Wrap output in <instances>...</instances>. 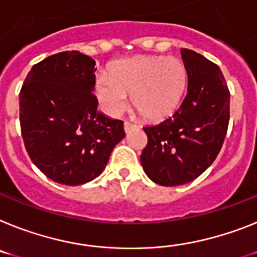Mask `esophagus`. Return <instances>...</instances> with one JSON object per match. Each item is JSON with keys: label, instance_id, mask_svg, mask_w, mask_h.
<instances>
[{"label": "esophagus", "instance_id": "obj_1", "mask_svg": "<svg viewBox=\"0 0 257 257\" xmlns=\"http://www.w3.org/2000/svg\"><path fill=\"white\" fill-rule=\"evenodd\" d=\"M135 128H137V125H136V124H132V122H129V121L124 122V131L126 133L131 132V131H133Z\"/></svg>", "mask_w": 257, "mask_h": 257}]
</instances>
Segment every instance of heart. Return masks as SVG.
I'll return each mask as SVG.
<instances>
[{"mask_svg": "<svg viewBox=\"0 0 257 257\" xmlns=\"http://www.w3.org/2000/svg\"><path fill=\"white\" fill-rule=\"evenodd\" d=\"M187 86V69L174 57L149 56L120 60L111 73H99L95 92L108 115L120 116L133 104L149 120L169 116L179 105Z\"/></svg>", "mask_w": 257, "mask_h": 257, "instance_id": "1", "label": "heart"}]
</instances>
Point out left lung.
Wrapping results in <instances>:
<instances>
[{"label":"left lung","mask_w":257,"mask_h":257,"mask_svg":"<svg viewBox=\"0 0 257 257\" xmlns=\"http://www.w3.org/2000/svg\"><path fill=\"white\" fill-rule=\"evenodd\" d=\"M180 53L188 75L187 95L171 116L144 128L148 145L142 169L165 187L187 184L212 165L230 118V92L221 69L191 49Z\"/></svg>","instance_id":"left-lung-1"}]
</instances>
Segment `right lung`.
Returning <instances> with one entry per match:
<instances>
[{"mask_svg":"<svg viewBox=\"0 0 257 257\" xmlns=\"http://www.w3.org/2000/svg\"><path fill=\"white\" fill-rule=\"evenodd\" d=\"M95 61L78 51L32 66L19 94L26 150L51 180L81 185L98 178L125 137L124 122L98 111Z\"/></svg>","mask_w":257,"mask_h":257,"instance_id":"right-lung-1","label":"right lung"}]
</instances>
